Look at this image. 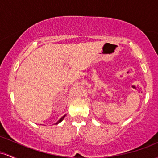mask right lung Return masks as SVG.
Here are the masks:
<instances>
[{"instance_id":"1","label":"right lung","mask_w":158,"mask_h":158,"mask_svg":"<svg viewBox=\"0 0 158 158\" xmlns=\"http://www.w3.org/2000/svg\"><path fill=\"white\" fill-rule=\"evenodd\" d=\"M65 116H66V115H64V116H63V117H61V118H60V120H59V121H58L57 122H56V123L55 124H54V125H57V124H59L60 123V122H61L62 121H63V118H65Z\"/></svg>"}]
</instances>
